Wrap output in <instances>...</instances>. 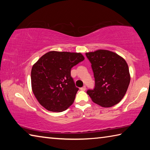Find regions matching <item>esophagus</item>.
<instances>
[{
  "instance_id": "34e87169",
  "label": "esophagus",
  "mask_w": 150,
  "mask_h": 150,
  "mask_svg": "<svg viewBox=\"0 0 150 150\" xmlns=\"http://www.w3.org/2000/svg\"><path fill=\"white\" fill-rule=\"evenodd\" d=\"M80 89L81 90V91H85L86 90V86H83V87H81Z\"/></svg>"
}]
</instances>
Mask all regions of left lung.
Masks as SVG:
<instances>
[{"label": "left lung", "mask_w": 150, "mask_h": 150, "mask_svg": "<svg viewBox=\"0 0 150 150\" xmlns=\"http://www.w3.org/2000/svg\"><path fill=\"white\" fill-rule=\"evenodd\" d=\"M95 77V88L87 93L94 103L110 107L122 99L130 82L129 68L125 59L115 52L98 50L86 53Z\"/></svg>", "instance_id": "left-lung-1"}]
</instances>
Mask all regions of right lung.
<instances>
[{
  "instance_id": "add662e5",
  "label": "right lung",
  "mask_w": 150,
  "mask_h": 150,
  "mask_svg": "<svg viewBox=\"0 0 150 150\" xmlns=\"http://www.w3.org/2000/svg\"><path fill=\"white\" fill-rule=\"evenodd\" d=\"M84 59L81 53L52 51L38 60L32 68L31 83L40 105L52 112H63L72 105L79 88L71 69Z\"/></svg>"
}]
</instances>
